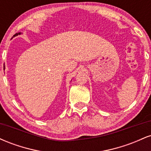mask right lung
Listing matches in <instances>:
<instances>
[{
  "label": "right lung",
  "instance_id": "obj_1",
  "mask_svg": "<svg viewBox=\"0 0 151 151\" xmlns=\"http://www.w3.org/2000/svg\"><path fill=\"white\" fill-rule=\"evenodd\" d=\"M21 34V32H18V33H16V34H15L14 35H13V37H15V36H17V35H20Z\"/></svg>",
  "mask_w": 151,
  "mask_h": 151
}]
</instances>
